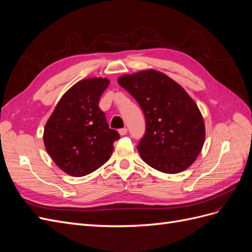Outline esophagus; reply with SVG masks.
<instances>
[{"label":"esophagus","instance_id":"esophagus-1","mask_svg":"<svg viewBox=\"0 0 252 252\" xmlns=\"http://www.w3.org/2000/svg\"><path fill=\"white\" fill-rule=\"evenodd\" d=\"M119 133L121 135H125L127 133V128H121V129H119Z\"/></svg>","mask_w":252,"mask_h":252}]
</instances>
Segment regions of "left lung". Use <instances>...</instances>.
Listing matches in <instances>:
<instances>
[{
	"mask_svg": "<svg viewBox=\"0 0 252 252\" xmlns=\"http://www.w3.org/2000/svg\"><path fill=\"white\" fill-rule=\"evenodd\" d=\"M118 82L139 103L146 120L136 146L143 161L165 173L187 169L205 140L203 117L194 101L177 82L156 70L122 75Z\"/></svg>",
	"mask_w": 252,
	"mask_h": 252,
	"instance_id": "left-lung-1",
	"label": "left lung"
}]
</instances>
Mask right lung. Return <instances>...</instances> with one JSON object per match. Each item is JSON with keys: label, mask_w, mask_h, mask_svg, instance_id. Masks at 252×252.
Instances as JSON below:
<instances>
[{"label": "right lung", "mask_w": 252, "mask_h": 252, "mask_svg": "<svg viewBox=\"0 0 252 252\" xmlns=\"http://www.w3.org/2000/svg\"><path fill=\"white\" fill-rule=\"evenodd\" d=\"M107 79L78 82L58 103L44 129V144L61 169L84 177L108 161L120 134L98 107Z\"/></svg>", "instance_id": "add662e5"}]
</instances>
